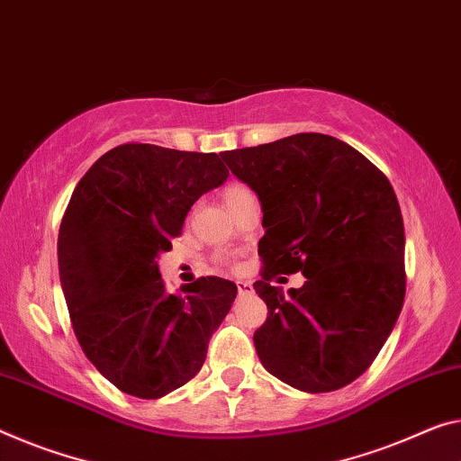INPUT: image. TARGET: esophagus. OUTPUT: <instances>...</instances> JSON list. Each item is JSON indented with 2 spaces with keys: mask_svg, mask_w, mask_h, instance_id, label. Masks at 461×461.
<instances>
[{
  "mask_svg": "<svg viewBox=\"0 0 461 461\" xmlns=\"http://www.w3.org/2000/svg\"><path fill=\"white\" fill-rule=\"evenodd\" d=\"M237 290H239V294H247V293H253V286L249 285V282L239 280L237 282Z\"/></svg>",
  "mask_w": 461,
  "mask_h": 461,
  "instance_id": "1",
  "label": "esophagus"
}]
</instances>
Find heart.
Wrapping results in <instances>:
<instances>
[{"mask_svg":"<svg viewBox=\"0 0 461 461\" xmlns=\"http://www.w3.org/2000/svg\"><path fill=\"white\" fill-rule=\"evenodd\" d=\"M245 195H251V191L247 185H240V183H232V185H229L224 189V200L229 206H232V203L243 200Z\"/></svg>","mask_w":461,"mask_h":461,"instance_id":"heart-1","label":"heart"}]
</instances>
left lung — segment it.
Returning a JSON list of instances; mask_svg holds the SVG:
<instances>
[{
  "instance_id": "1",
  "label": "left lung",
  "mask_w": 461,
  "mask_h": 461,
  "mask_svg": "<svg viewBox=\"0 0 461 461\" xmlns=\"http://www.w3.org/2000/svg\"><path fill=\"white\" fill-rule=\"evenodd\" d=\"M261 200L266 235L255 293L267 320L253 334L261 365L301 392H334L384 348L406 296L403 221L387 176L346 141L296 133L221 152ZM308 282L285 297L278 273Z\"/></svg>"
}]
</instances>
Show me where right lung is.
Returning a JSON list of instances; mask_svg holds the SVG:
<instances>
[{"label":"right lung","mask_w":461,"mask_h":461,"mask_svg":"<svg viewBox=\"0 0 461 461\" xmlns=\"http://www.w3.org/2000/svg\"><path fill=\"white\" fill-rule=\"evenodd\" d=\"M226 176L214 152L122 144L88 168L63 212L58 259L74 334L123 393L158 400L185 385L230 311V280L202 276L168 294L157 264Z\"/></svg>","instance_id":"1"}]
</instances>
